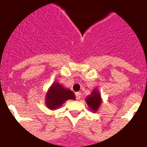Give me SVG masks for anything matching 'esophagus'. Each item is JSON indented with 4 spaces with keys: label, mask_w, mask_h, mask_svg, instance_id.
<instances>
[{
    "label": "esophagus",
    "mask_w": 147,
    "mask_h": 147,
    "mask_svg": "<svg viewBox=\"0 0 147 147\" xmlns=\"http://www.w3.org/2000/svg\"><path fill=\"white\" fill-rule=\"evenodd\" d=\"M76 99H80L81 98V93L80 92H76Z\"/></svg>",
    "instance_id": "34e87169"
}]
</instances>
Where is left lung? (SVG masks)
I'll list each match as a JSON object with an SVG mask.
<instances>
[{"label":"left lung","instance_id":"obj_1","mask_svg":"<svg viewBox=\"0 0 147 147\" xmlns=\"http://www.w3.org/2000/svg\"><path fill=\"white\" fill-rule=\"evenodd\" d=\"M85 100H86V103H87L90 110L93 112H97L100 107L102 99L100 97V92H98L97 88H94L93 89L91 94L86 97Z\"/></svg>","mask_w":147,"mask_h":147}]
</instances>
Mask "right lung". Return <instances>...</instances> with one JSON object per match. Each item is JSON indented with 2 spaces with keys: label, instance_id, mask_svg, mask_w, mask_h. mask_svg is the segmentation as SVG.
Wrapping results in <instances>:
<instances>
[{
  "label": "right lung",
  "instance_id": "1",
  "mask_svg": "<svg viewBox=\"0 0 147 147\" xmlns=\"http://www.w3.org/2000/svg\"><path fill=\"white\" fill-rule=\"evenodd\" d=\"M75 100L76 95L72 91L65 88L59 82H53L46 95V105L50 110L59 108L67 100Z\"/></svg>",
  "mask_w": 147,
  "mask_h": 147
}]
</instances>
